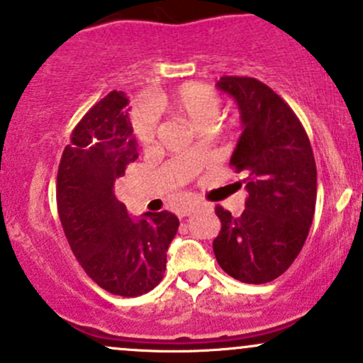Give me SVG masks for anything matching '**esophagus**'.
I'll list each match as a JSON object with an SVG mask.
<instances>
[{"mask_svg":"<svg viewBox=\"0 0 363 363\" xmlns=\"http://www.w3.org/2000/svg\"><path fill=\"white\" fill-rule=\"evenodd\" d=\"M196 208H198V205H194V203L188 205V207H184V211H182V216H191V213L196 211Z\"/></svg>","mask_w":363,"mask_h":363,"instance_id":"34e87169","label":"esophagus"}]
</instances>
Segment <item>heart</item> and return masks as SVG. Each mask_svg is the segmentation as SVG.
<instances>
[{
    "mask_svg": "<svg viewBox=\"0 0 363 363\" xmlns=\"http://www.w3.org/2000/svg\"><path fill=\"white\" fill-rule=\"evenodd\" d=\"M155 109H172L188 120L196 130L213 128L220 113V101L213 90L198 83L181 86L174 95H152L150 101ZM133 130L143 144H150L155 137L156 116L150 108H139L133 113Z\"/></svg>",
    "mask_w": 363,
    "mask_h": 363,
    "instance_id": "heart-1",
    "label": "heart"
}]
</instances>
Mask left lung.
Segmentation results:
<instances>
[{"instance_id": "1", "label": "left lung", "mask_w": 363, "mask_h": 363, "mask_svg": "<svg viewBox=\"0 0 363 363\" xmlns=\"http://www.w3.org/2000/svg\"><path fill=\"white\" fill-rule=\"evenodd\" d=\"M219 90L235 99L242 135L231 156L236 170L249 172L245 211L223 207L217 262L245 284H266L287 272L306 242L316 203V165L310 139L287 102L255 78L223 76Z\"/></svg>"}]
</instances>
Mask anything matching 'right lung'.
I'll list each match as a JSON object with an SVG mask.
<instances>
[{"instance_id":"1","label":"right lung","mask_w":363,"mask_h":363,"mask_svg":"<svg viewBox=\"0 0 363 363\" xmlns=\"http://www.w3.org/2000/svg\"><path fill=\"white\" fill-rule=\"evenodd\" d=\"M127 106V95L114 90L76 125L57 174V207L86 274L114 296L135 297L162 281L179 219L167 211L132 217L114 194L137 158Z\"/></svg>"}]
</instances>
